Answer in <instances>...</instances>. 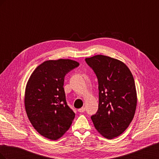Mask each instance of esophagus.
Here are the masks:
<instances>
[{
	"label": "esophagus",
	"instance_id": "1",
	"mask_svg": "<svg viewBox=\"0 0 159 159\" xmlns=\"http://www.w3.org/2000/svg\"><path fill=\"white\" fill-rule=\"evenodd\" d=\"M85 108L84 107H81V108L79 109H78V111H79L80 113H84V112L85 111Z\"/></svg>",
	"mask_w": 159,
	"mask_h": 159
}]
</instances>
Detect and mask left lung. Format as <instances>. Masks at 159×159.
<instances>
[{"mask_svg":"<svg viewBox=\"0 0 159 159\" xmlns=\"http://www.w3.org/2000/svg\"><path fill=\"white\" fill-rule=\"evenodd\" d=\"M98 79L99 107L91 117L96 130L112 139L129 127L134 117L137 96L133 74L123 61L103 55L86 57Z\"/></svg>","mask_w":159,"mask_h":159,"instance_id":"obj_1","label":"left lung"}]
</instances>
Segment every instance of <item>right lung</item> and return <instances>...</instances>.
Here are the masks:
<instances>
[{
  "instance_id": "1",
  "label": "right lung",
  "mask_w": 159,
  "mask_h": 159,
  "mask_svg": "<svg viewBox=\"0 0 159 159\" xmlns=\"http://www.w3.org/2000/svg\"><path fill=\"white\" fill-rule=\"evenodd\" d=\"M80 65L70 59L47 60L28 80L25 106L31 124L41 135L57 140L70 129L75 113L66 103L64 77Z\"/></svg>"
}]
</instances>
